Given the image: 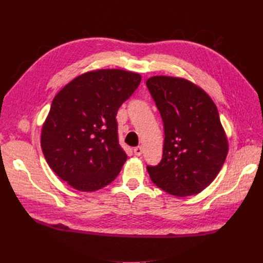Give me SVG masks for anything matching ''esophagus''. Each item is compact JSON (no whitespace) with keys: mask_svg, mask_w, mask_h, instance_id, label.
I'll list each match as a JSON object with an SVG mask.
<instances>
[{"mask_svg":"<svg viewBox=\"0 0 263 263\" xmlns=\"http://www.w3.org/2000/svg\"><path fill=\"white\" fill-rule=\"evenodd\" d=\"M142 152H143V150H142L141 146H138V147H136L135 149H133V153H135L136 156H141Z\"/></svg>","mask_w":263,"mask_h":263,"instance_id":"34e87169","label":"esophagus"}]
</instances>
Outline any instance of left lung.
<instances>
[{"mask_svg":"<svg viewBox=\"0 0 263 263\" xmlns=\"http://www.w3.org/2000/svg\"><path fill=\"white\" fill-rule=\"evenodd\" d=\"M147 87L164 122L163 158L147 166L152 181L175 197L198 194L225 163L228 140L210 96L184 78L155 76Z\"/></svg>","mask_w":263,"mask_h":263,"instance_id":"obj_1","label":"left lung"}]
</instances>
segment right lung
I'll return each mask as SVG.
<instances>
[{"instance_id":"add662e5","label":"right lung","mask_w":263,"mask_h":263,"mask_svg":"<svg viewBox=\"0 0 263 263\" xmlns=\"http://www.w3.org/2000/svg\"><path fill=\"white\" fill-rule=\"evenodd\" d=\"M141 76L100 69L74 78L54 97L42 127L41 144L48 166L82 192L115 180L127 156L119 143L116 114Z\"/></svg>"}]
</instances>
